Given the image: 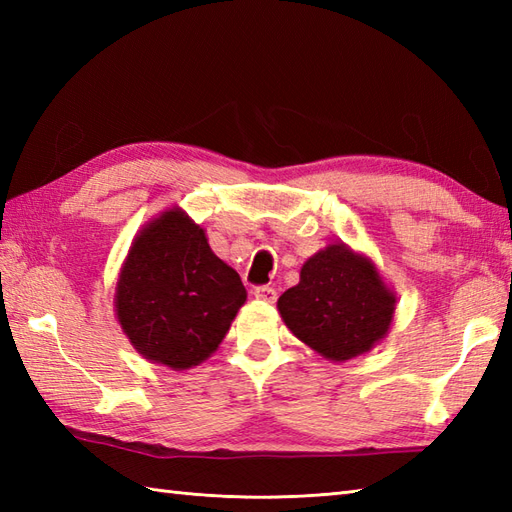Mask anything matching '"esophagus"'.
<instances>
[{"label":"esophagus","mask_w":512,"mask_h":512,"mask_svg":"<svg viewBox=\"0 0 512 512\" xmlns=\"http://www.w3.org/2000/svg\"><path fill=\"white\" fill-rule=\"evenodd\" d=\"M253 295H255L259 301H266V303H275V301H277V290L270 288V286H255Z\"/></svg>","instance_id":"obj_1"}]
</instances>
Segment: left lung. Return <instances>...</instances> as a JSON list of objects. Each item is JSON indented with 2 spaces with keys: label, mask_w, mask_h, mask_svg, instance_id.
<instances>
[{
  "label": "left lung",
  "mask_w": 512,
  "mask_h": 512,
  "mask_svg": "<svg viewBox=\"0 0 512 512\" xmlns=\"http://www.w3.org/2000/svg\"><path fill=\"white\" fill-rule=\"evenodd\" d=\"M277 308L299 341L330 361H350L385 339L396 295L376 266L345 244H330L301 268Z\"/></svg>",
  "instance_id": "1"
}]
</instances>
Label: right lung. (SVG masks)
<instances>
[{
    "mask_svg": "<svg viewBox=\"0 0 512 512\" xmlns=\"http://www.w3.org/2000/svg\"><path fill=\"white\" fill-rule=\"evenodd\" d=\"M246 288L217 257L204 228L165 211L134 239L116 284V317L147 361L189 369L222 343Z\"/></svg>",
    "mask_w": 512,
    "mask_h": 512,
    "instance_id": "obj_1",
    "label": "right lung"
}]
</instances>
